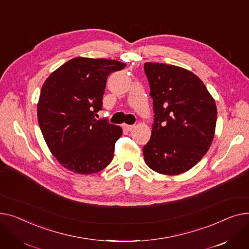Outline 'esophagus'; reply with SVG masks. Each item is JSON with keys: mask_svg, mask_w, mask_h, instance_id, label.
Returning <instances> with one entry per match:
<instances>
[{"mask_svg": "<svg viewBox=\"0 0 249 249\" xmlns=\"http://www.w3.org/2000/svg\"><path fill=\"white\" fill-rule=\"evenodd\" d=\"M134 126H135V125H133V124H123L124 129H126V130H131V129L134 128Z\"/></svg>", "mask_w": 249, "mask_h": 249, "instance_id": "obj_1", "label": "esophagus"}]
</instances>
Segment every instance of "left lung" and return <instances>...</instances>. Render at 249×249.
Masks as SVG:
<instances>
[{
  "mask_svg": "<svg viewBox=\"0 0 249 249\" xmlns=\"http://www.w3.org/2000/svg\"><path fill=\"white\" fill-rule=\"evenodd\" d=\"M143 69L155 113L151 139L142 148L144 162L160 174H182L193 168L212 143L215 101L191 71L153 62H145Z\"/></svg>",
  "mask_w": 249,
  "mask_h": 249,
  "instance_id": "8db88e82",
  "label": "left lung"
}]
</instances>
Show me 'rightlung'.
I'll return each mask as SVG.
<instances>
[{
  "instance_id": "1",
  "label": "right lung",
  "mask_w": 249,
  "mask_h": 249,
  "mask_svg": "<svg viewBox=\"0 0 249 249\" xmlns=\"http://www.w3.org/2000/svg\"><path fill=\"white\" fill-rule=\"evenodd\" d=\"M125 66L116 60L76 57L44 82L38 123L49 150L64 168L89 175L111 162L123 129L95 115L102 109L107 76Z\"/></svg>"
}]
</instances>
